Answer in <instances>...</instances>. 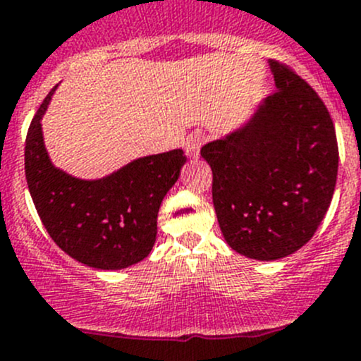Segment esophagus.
Masks as SVG:
<instances>
[{"label":"esophagus","mask_w":361,"mask_h":361,"mask_svg":"<svg viewBox=\"0 0 361 361\" xmlns=\"http://www.w3.org/2000/svg\"><path fill=\"white\" fill-rule=\"evenodd\" d=\"M203 142H205V133L203 131H195V133L189 135L185 138V144H184V151L189 158H196L200 154V149H202Z\"/></svg>","instance_id":"1"}]
</instances>
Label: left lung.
I'll return each mask as SVG.
<instances>
[{"label":"left lung","instance_id":"1","mask_svg":"<svg viewBox=\"0 0 361 361\" xmlns=\"http://www.w3.org/2000/svg\"><path fill=\"white\" fill-rule=\"evenodd\" d=\"M277 91L242 130L202 147L217 223L231 249L279 259L305 245L335 191L338 145L323 99L281 61Z\"/></svg>","mask_w":361,"mask_h":361}]
</instances>
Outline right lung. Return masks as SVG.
Returning a JSON list of instances; mask_svg holds the SVG:
<instances>
[{"mask_svg":"<svg viewBox=\"0 0 361 361\" xmlns=\"http://www.w3.org/2000/svg\"><path fill=\"white\" fill-rule=\"evenodd\" d=\"M54 91L35 114L24 149L38 216L52 240L77 262L102 270L135 265L154 245L159 205L179 179L184 152L145 156L99 180L75 179L52 165L42 137L40 121Z\"/></svg>","mask_w":361,"mask_h":361,"instance_id":"right-lung-1","label":"right lung"}]
</instances>
